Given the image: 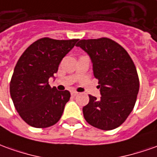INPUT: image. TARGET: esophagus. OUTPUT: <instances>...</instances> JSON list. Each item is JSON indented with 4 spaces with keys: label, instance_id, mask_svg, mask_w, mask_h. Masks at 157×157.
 <instances>
[{
    "label": "esophagus",
    "instance_id": "34e87169",
    "mask_svg": "<svg viewBox=\"0 0 157 157\" xmlns=\"http://www.w3.org/2000/svg\"><path fill=\"white\" fill-rule=\"evenodd\" d=\"M77 94H78V93H77L76 91H74V90L71 91V95H72V96H75V95H77Z\"/></svg>",
    "mask_w": 157,
    "mask_h": 157
}]
</instances>
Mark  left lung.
<instances>
[{"instance_id": "1", "label": "left lung", "mask_w": 157, "mask_h": 157, "mask_svg": "<svg viewBox=\"0 0 157 157\" xmlns=\"http://www.w3.org/2000/svg\"><path fill=\"white\" fill-rule=\"evenodd\" d=\"M90 57L101 97L89 95L82 108L85 120L102 130H112L124 122L132 112L140 89L135 65L127 51L108 38L79 40Z\"/></svg>"}]
</instances>
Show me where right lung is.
<instances>
[{"instance_id":"right-lung-1","label":"right lung","mask_w":157,"mask_h":157,"mask_svg":"<svg viewBox=\"0 0 157 157\" xmlns=\"http://www.w3.org/2000/svg\"><path fill=\"white\" fill-rule=\"evenodd\" d=\"M77 41L41 38L19 58L10 82V94L16 110L29 126L48 128L62 117L71 94L52 88L48 80L55 78L53 74L60 62Z\"/></svg>"}]
</instances>
